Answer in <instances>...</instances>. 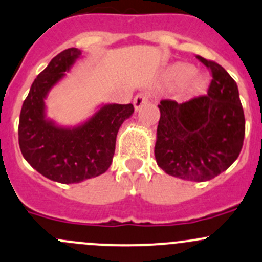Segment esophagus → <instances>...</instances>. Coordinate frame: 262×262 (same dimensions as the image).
Instances as JSON below:
<instances>
[{"label":"esophagus","instance_id":"obj_1","mask_svg":"<svg viewBox=\"0 0 262 262\" xmlns=\"http://www.w3.org/2000/svg\"><path fill=\"white\" fill-rule=\"evenodd\" d=\"M147 103H148V97H147L146 95H143V93L137 95L133 100V105H134V108H136V111H138L139 108L143 107V106L147 105Z\"/></svg>","mask_w":262,"mask_h":262}]
</instances>
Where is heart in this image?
I'll list each match as a JSON object with an SVG mask.
<instances>
[{
  "label": "heart",
  "instance_id": "obj_1",
  "mask_svg": "<svg viewBox=\"0 0 262 262\" xmlns=\"http://www.w3.org/2000/svg\"><path fill=\"white\" fill-rule=\"evenodd\" d=\"M166 79L172 87L183 85V92L187 97H199L209 88V77L202 73H195V68L190 63L177 62L169 68Z\"/></svg>",
  "mask_w": 262,
  "mask_h": 262
}]
</instances>
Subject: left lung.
<instances>
[{"label":"left lung","mask_w":262,"mask_h":262,"mask_svg":"<svg viewBox=\"0 0 262 262\" xmlns=\"http://www.w3.org/2000/svg\"><path fill=\"white\" fill-rule=\"evenodd\" d=\"M197 58L211 70L207 96L183 103L160 102L155 157L171 177L206 182L239 156L246 121L234 79L219 63Z\"/></svg>","instance_id":"obj_1"}]
</instances>
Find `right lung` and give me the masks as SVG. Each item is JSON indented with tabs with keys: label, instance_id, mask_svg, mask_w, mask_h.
<instances>
[{
	"label": "right lung",
	"instance_id": "1",
	"mask_svg": "<svg viewBox=\"0 0 262 262\" xmlns=\"http://www.w3.org/2000/svg\"><path fill=\"white\" fill-rule=\"evenodd\" d=\"M80 57L82 51L74 47L55 56L35 78L20 111L23 156L43 177L62 184L103 174L113 162L119 128L134 113L132 103H102L91 118L75 126L58 125L47 118L48 93Z\"/></svg>",
	"mask_w": 262,
	"mask_h": 262
}]
</instances>
